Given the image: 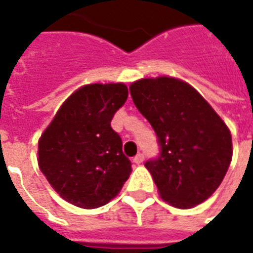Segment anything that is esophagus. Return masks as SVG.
Listing matches in <instances>:
<instances>
[{"mask_svg": "<svg viewBox=\"0 0 253 253\" xmlns=\"http://www.w3.org/2000/svg\"><path fill=\"white\" fill-rule=\"evenodd\" d=\"M132 161L135 163V164H142L143 161H145V154L143 153H138L134 159H132Z\"/></svg>", "mask_w": 253, "mask_h": 253, "instance_id": "34e87169", "label": "esophagus"}]
</instances>
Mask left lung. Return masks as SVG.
<instances>
[{"label":"left lung","instance_id":"8db88e82","mask_svg":"<svg viewBox=\"0 0 253 253\" xmlns=\"http://www.w3.org/2000/svg\"><path fill=\"white\" fill-rule=\"evenodd\" d=\"M132 101L157 135L160 154L145 163L161 198L190 209L212 195L232 161V135L188 84L170 77L130 85Z\"/></svg>","mask_w":253,"mask_h":253}]
</instances>
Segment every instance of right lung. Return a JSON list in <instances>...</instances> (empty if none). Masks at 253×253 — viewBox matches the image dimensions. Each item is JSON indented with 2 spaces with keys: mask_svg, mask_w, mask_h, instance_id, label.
<instances>
[{
  "mask_svg": "<svg viewBox=\"0 0 253 253\" xmlns=\"http://www.w3.org/2000/svg\"><path fill=\"white\" fill-rule=\"evenodd\" d=\"M127 96L125 84L85 85L63 103L39 139V168L74 206H104L130 176L131 161L111 127Z\"/></svg>",
  "mask_w": 253,
  "mask_h": 253,
  "instance_id": "right-lung-1",
  "label": "right lung"
}]
</instances>
